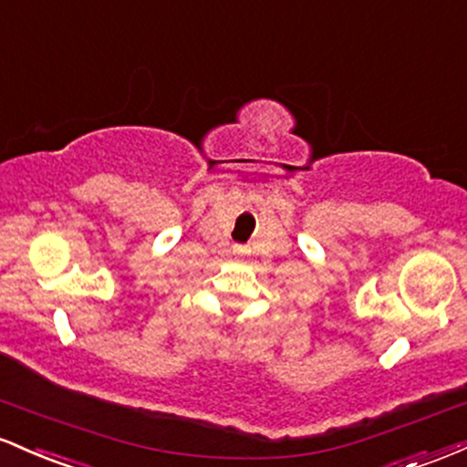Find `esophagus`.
<instances>
[{"instance_id": "obj_1", "label": "esophagus", "mask_w": 467, "mask_h": 467, "mask_svg": "<svg viewBox=\"0 0 467 467\" xmlns=\"http://www.w3.org/2000/svg\"><path fill=\"white\" fill-rule=\"evenodd\" d=\"M235 254H244L243 247H235Z\"/></svg>"}]
</instances>
